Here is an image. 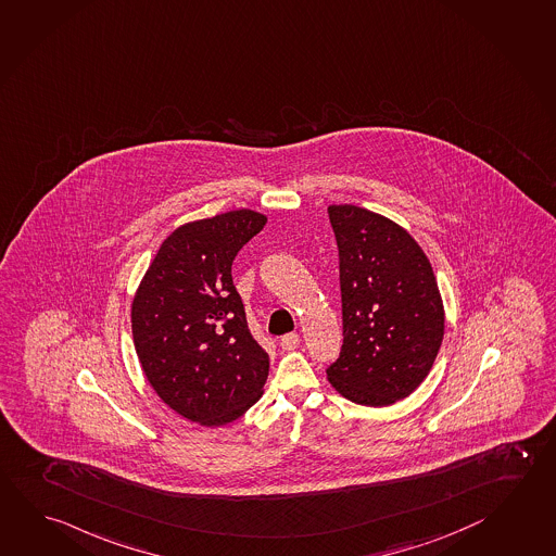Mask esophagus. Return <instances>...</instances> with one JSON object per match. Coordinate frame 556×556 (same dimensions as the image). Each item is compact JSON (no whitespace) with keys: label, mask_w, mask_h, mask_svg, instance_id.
I'll use <instances>...</instances> for the list:
<instances>
[{"label":"esophagus","mask_w":556,"mask_h":556,"mask_svg":"<svg viewBox=\"0 0 556 556\" xmlns=\"http://www.w3.org/2000/svg\"><path fill=\"white\" fill-rule=\"evenodd\" d=\"M298 344H300V334L288 333L280 339V346L283 351H293V349H298Z\"/></svg>","instance_id":"obj_1"}]
</instances>
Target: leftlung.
<instances>
[{
    "mask_svg": "<svg viewBox=\"0 0 556 556\" xmlns=\"http://www.w3.org/2000/svg\"><path fill=\"white\" fill-rule=\"evenodd\" d=\"M339 247L343 346L327 378L354 404L404 400L431 370L444 334L433 268L414 237L380 213L329 205Z\"/></svg>",
    "mask_w": 556,
    "mask_h": 556,
    "instance_id": "obj_1",
    "label": "left lung"
}]
</instances>
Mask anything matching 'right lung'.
<instances>
[{"mask_svg":"<svg viewBox=\"0 0 556 556\" xmlns=\"http://www.w3.org/2000/svg\"><path fill=\"white\" fill-rule=\"evenodd\" d=\"M264 225L253 210L186 223L164 239L132 298L142 372L193 424H231L263 395L270 358L249 331L231 266Z\"/></svg>","mask_w":556,"mask_h":556,"instance_id":"add662e5","label":"right lung"}]
</instances>
